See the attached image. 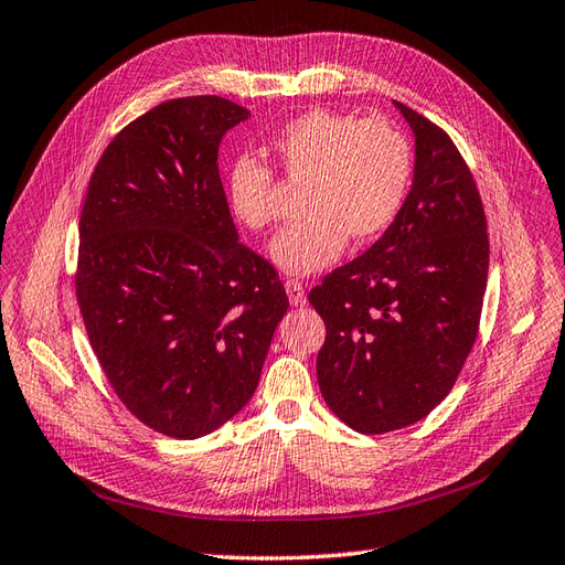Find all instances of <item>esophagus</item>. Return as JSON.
I'll return each mask as SVG.
<instances>
[{
    "mask_svg": "<svg viewBox=\"0 0 565 565\" xmlns=\"http://www.w3.org/2000/svg\"><path fill=\"white\" fill-rule=\"evenodd\" d=\"M284 286H286L288 300H291V305H296V308H302V305L308 302V294H305L302 281H298V279H286Z\"/></svg>",
    "mask_w": 565,
    "mask_h": 565,
    "instance_id": "34e87169",
    "label": "esophagus"
}]
</instances>
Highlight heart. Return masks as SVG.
<instances>
[{"mask_svg": "<svg viewBox=\"0 0 565 565\" xmlns=\"http://www.w3.org/2000/svg\"><path fill=\"white\" fill-rule=\"evenodd\" d=\"M274 149L288 177L308 180L300 201L305 217L269 244V260L286 274L305 277L329 267L345 250L348 236L354 244L374 241L405 205L412 147L391 122L315 108L286 122ZM227 199L248 230H267L277 217L269 166L253 156L236 158Z\"/></svg>", "mask_w": 565, "mask_h": 565, "instance_id": "heart-1", "label": "heart"}]
</instances>
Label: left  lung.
Returning <instances> with one entry per match:
<instances>
[{
	"instance_id": "1",
	"label": "left lung",
	"mask_w": 565,
	"mask_h": 565,
	"mask_svg": "<svg viewBox=\"0 0 565 565\" xmlns=\"http://www.w3.org/2000/svg\"><path fill=\"white\" fill-rule=\"evenodd\" d=\"M414 135L405 205L364 255L310 291L327 324L317 381L360 433L422 422L452 391L476 343L488 286V222L455 141L393 102Z\"/></svg>"
}]
</instances>
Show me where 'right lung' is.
Segmentation results:
<instances>
[{
  "mask_svg": "<svg viewBox=\"0 0 565 565\" xmlns=\"http://www.w3.org/2000/svg\"><path fill=\"white\" fill-rule=\"evenodd\" d=\"M250 110L184 96L113 139L79 215L75 291L89 343L141 424L196 440L253 397L288 298L238 241L217 149Z\"/></svg>",
  "mask_w": 565,
  "mask_h": 565,
  "instance_id": "obj_1",
  "label": "right lung"
}]
</instances>
